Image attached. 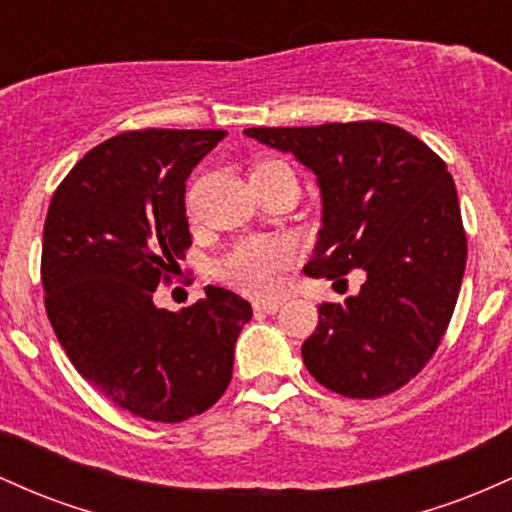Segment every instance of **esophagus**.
Listing matches in <instances>:
<instances>
[{
	"instance_id": "esophagus-1",
	"label": "esophagus",
	"mask_w": 512,
	"mask_h": 512,
	"mask_svg": "<svg viewBox=\"0 0 512 512\" xmlns=\"http://www.w3.org/2000/svg\"><path fill=\"white\" fill-rule=\"evenodd\" d=\"M252 308H255V313L274 315L276 310L281 308V303L279 301H255V303H252Z\"/></svg>"
}]
</instances>
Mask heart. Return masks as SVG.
I'll return each instance as SVG.
<instances>
[{
	"instance_id": "heart-1",
	"label": "heart",
	"mask_w": 512,
	"mask_h": 512,
	"mask_svg": "<svg viewBox=\"0 0 512 512\" xmlns=\"http://www.w3.org/2000/svg\"><path fill=\"white\" fill-rule=\"evenodd\" d=\"M276 161L264 163L272 166ZM293 252L281 240H243L228 252L219 264V274L240 291L272 293L279 284V274L291 264Z\"/></svg>"
}]
</instances>
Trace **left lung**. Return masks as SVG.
I'll use <instances>...</instances> for the list:
<instances>
[{
    "instance_id": "obj_1",
    "label": "left lung",
    "mask_w": 512,
    "mask_h": 512,
    "mask_svg": "<svg viewBox=\"0 0 512 512\" xmlns=\"http://www.w3.org/2000/svg\"><path fill=\"white\" fill-rule=\"evenodd\" d=\"M245 134L317 178L322 228L305 272H366L356 296L317 308V330L301 349L305 368L351 399L399 390L438 349L467 264L448 166L407 129L375 120Z\"/></svg>"
}]
</instances>
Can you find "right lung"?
Wrapping results in <instances>:
<instances>
[{
	"label": "right lung",
	"instance_id": "1",
	"mask_svg": "<svg viewBox=\"0 0 512 512\" xmlns=\"http://www.w3.org/2000/svg\"><path fill=\"white\" fill-rule=\"evenodd\" d=\"M221 129H142L98 144L52 195L43 231L45 310L74 368L117 407L178 424L216 404L252 317L238 293L207 286L178 313L158 308L192 245L185 180Z\"/></svg>",
	"mask_w": 512,
	"mask_h": 512
}]
</instances>
